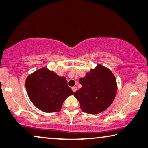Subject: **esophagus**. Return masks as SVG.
<instances>
[{
  "label": "esophagus",
  "mask_w": 148,
  "mask_h": 148,
  "mask_svg": "<svg viewBox=\"0 0 148 148\" xmlns=\"http://www.w3.org/2000/svg\"><path fill=\"white\" fill-rule=\"evenodd\" d=\"M72 90L73 91V92H76V90H77V87H72Z\"/></svg>",
  "instance_id": "esophagus-1"
}]
</instances>
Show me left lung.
Instances as JSON below:
<instances>
[{"instance_id":"1","label":"left lung","mask_w":148,"mask_h":148,"mask_svg":"<svg viewBox=\"0 0 148 148\" xmlns=\"http://www.w3.org/2000/svg\"><path fill=\"white\" fill-rule=\"evenodd\" d=\"M82 87L74 93L80 108L85 113L98 114L105 111L113 102L117 93L115 77L109 69L98 65L80 78Z\"/></svg>"}]
</instances>
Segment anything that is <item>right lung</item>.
I'll use <instances>...</instances> for the list:
<instances>
[{"label": "right lung", "mask_w": 148, "mask_h": 148, "mask_svg": "<svg viewBox=\"0 0 148 148\" xmlns=\"http://www.w3.org/2000/svg\"><path fill=\"white\" fill-rule=\"evenodd\" d=\"M26 88L32 103L44 112H58L65 98L72 95L64 76L43 68L37 70L26 80Z\"/></svg>", "instance_id": "obj_1"}]
</instances>
